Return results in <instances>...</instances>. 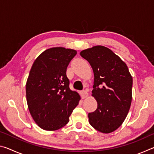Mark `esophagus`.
Wrapping results in <instances>:
<instances>
[{"label":"esophagus","mask_w":154,"mask_h":154,"mask_svg":"<svg viewBox=\"0 0 154 154\" xmlns=\"http://www.w3.org/2000/svg\"><path fill=\"white\" fill-rule=\"evenodd\" d=\"M81 94H82V98H85L88 96V93L86 90H83L82 93H81Z\"/></svg>","instance_id":"obj_1"}]
</instances>
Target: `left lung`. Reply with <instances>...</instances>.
<instances>
[{"mask_svg": "<svg viewBox=\"0 0 154 154\" xmlns=\"http://www.w3.org/2000/svg\"><path fill=\"white\" fill-rule=\"evenodd\" d=\"M92 68V96L98 106L88 113L89 123L103 133H110L126 119L132 102V77L127 65L106 47L97 45L80 52Z\"/></svg>", "mask_w": 154, "mask_h": 154, "instance_id": "obj_1", "label": "left lung"}]
</instances>
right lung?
I'll return each instance as SVG.
<instances>
[{
    "label": "right lung",
    "instance_id": "1",
    "mask_svg": "<svg viewBox=\"0 0 154 154\" xmlns=\"http://www.w3.org/2000/svg\"><path fill=\"white\" fill-rule=\"evenodd\" d=\"M77 51L61 47L44 51L28 75L26 92L28 109L36 124L45 130H56L69 122L80 100L69 88L66 69Z\"/></svg>",
    "mask_w": 154,
    "mask_h": 154
}]
</instances>
